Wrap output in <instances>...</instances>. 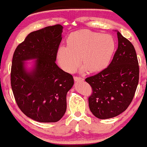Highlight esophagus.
<instances>
[{
    "label": "esophagus",
    "instance_id": "1",
    "mask_svg": "<svg viewBox=\"0 0 147 147\" xmlns=\"http://www.w3.org/2000/svg\"><path fill=\"white\" fill-rule=\"evenodd\" d=\"M74 81L78 82V81H82V80H84V78L80 77V76H74Z\"/></svg>",
    "mask_w": 147,
    "mask_h": 147
}]
</instances>
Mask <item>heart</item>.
I'll use <instances>...</instances> for the list:
<instances>
[{"label":"heart","instance_id":"obj_1","mask_svg":"<svg viewBox=\"0 0 147 147\" xmlns=\"http://www.w3.org/2000/svg\"><path fill=\"white\" fill-rule=\"evenodd\" d=\"M67 45L58 49L57 57L62 69L73 73L83 64L82 71L100 72L108 67L115 49V41L110 34L89 30H80L71 33ZM80 59H79V57Z\"/></svg>","mask_w":147,"mask_h":147}]
</instances>
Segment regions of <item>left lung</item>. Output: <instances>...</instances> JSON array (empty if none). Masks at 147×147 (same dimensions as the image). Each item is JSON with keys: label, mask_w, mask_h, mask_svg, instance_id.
<instances>
[{"label": "left lung", "mask_w": 147, "mask_h": 147, "mask_svg": "<svg viewBox=\"0 0 147 147\" xmlns=\"http://www.w3.org/2000/svg\"><path fill=\"white\" fill-rule=\"evenodd\" d=\"M117 37L118 49L109 67L85 79L92 89L89 109L100 119L117 117L129 107L139 79L135 47L119 31Z\"/></svg>", "instance_id": "8db88e82"}]
</instances>
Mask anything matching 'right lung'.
<instances>
[{"label": "right lung", "mask_w": 147, "mask_h": 147, "mask_svg": "<svg viewBox=\"0 0 147 147\" xmlns=\"http://www.w3.org/2000/svg\"><path fill=\"white\" fill-rule=\"evenodd\" d=\"M63 27L49 26L33 31L14 51L11 84L18 107L28 117L40 123L59 121L67 110V94L74 84L71 74L55 63ZM36 59L28 71L24 61Z\"/></svg>", "instance_id": "right-lung-1"}]
</instances>
